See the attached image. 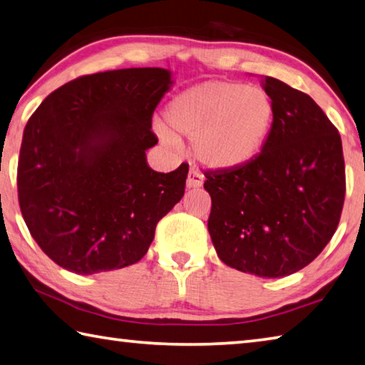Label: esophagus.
Segmentation results:
<instances>
[{
  "label": "esophagus",
  "mask_w": 365,
  "mask_h": 365,
  "mask_svg": "<svg viewBox=\"0 0 365 365\" xmlns=\"http://www.w3.org/2000/svg\"><path fill=\"white\" fill-rule=\"evenodd\" d=\"M202 185V175L200 174V172L191 169L188 172V178H187V188L191 190V188H200Z\"/></svg>",
  "instance_id": "esophagus-1"
}]
</instances>
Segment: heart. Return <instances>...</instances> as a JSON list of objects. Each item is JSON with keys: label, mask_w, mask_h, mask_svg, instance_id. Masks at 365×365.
<instances>
[{"label": "heart", "mask_w": 365, "mask_h": 365, "mask_svg": "<svg viewBox=\"0 0 365 365\" xmlns=\"http://www.w3.org/2000/svg\"><path fill=\"white\" fill-rule=\"evenodd\" d=\"M274 105L257 84L210 79L185 89L164 110L165 143L191 138L196 160L212 170H235L260 153L269 135Z\"/></svg>", "instance_id": "obj_1"}]
</instances>
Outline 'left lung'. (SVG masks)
Here are the masks:
<instances>
[{"label":"left lung","instance_id":"8db88e82","mask_svg":"<svg viewBox=\"0 0 365 365\" xmlns=\"http://www.w3.org/2000/svg\"><path fill=\"white\" fill-rule=\"evenodd\" d=\"M274 105L269 135L254 160L210 170L207 230L220 260L260 277L309 264L332 240L344 201L341 138L313 98L264 76Z\"/></svg>","mask_w":365,"mask_h":365}]
</instances>
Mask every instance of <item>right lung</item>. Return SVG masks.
Returning <instances> with one entry per match:
<instances>
[{
  "instance_id": "1",
  "label": "right lung",
  "mask_w": 365,
  "mask_h": 365,
  "mask_svg": "<svg viewBox=\"0 0 365 365\" xmlns=\"http://www.w3.org/2000/svg\"><path fill=\"white\" fill-rule=\"evenodd\" d=\"M170 70L81 76L44 98L25 125L19 204L33 240L58 267L94 274L137 263L158 222L182 200L188 165L156 172L151 116Z\"/></svg>"
}]
</instances>
